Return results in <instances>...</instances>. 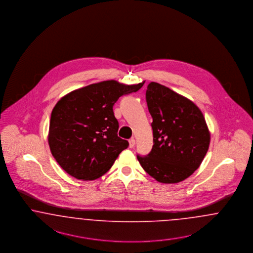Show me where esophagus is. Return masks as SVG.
<instances>
[{
	"label": "esophagus",
	"mask_w": 253,
	"mask_h": 253,
	"mask_svg": "<svg viewBox=\"0 0 253 253\" xmlns=\"http://www.w3.org/2000/svg\"><path fill=\"white\" fill-rule=\"evenodd\" d=\"M134 145H135V139H134V138H131V139L129 140V146H130V148H133Z\"/></svg>",
	"instance_id": "obj_1"
}]
</instances>
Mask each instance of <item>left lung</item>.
<instances>
[{
    "label": "left lung",
    "instance_id": "1",
    "mask_svg": "<svg viewBox=\"0 0 253 253\" xmlns=\"http://www.w3.org/2000/svg\"><path fill=\"white\" fill-rule=\"evenodd\" d=\"M146 101L152 118L153 146L137 159L158 182L176 183L192 175L210 144V132L195 103L158 83L149 84Z\"/></svg>",
    "mask_w": 253,
    "mask_h": 253
}]
</instances>
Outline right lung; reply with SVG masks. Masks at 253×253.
Instances as JSON below:
<instances>
[{"label": "right lung", "instance_id": "1", "mask_svg": "<svg viewBox=\"0 0 253 253\" xmlns=\"http://www.w3.org/2000/svg\"><path fill=\"white\" fill-rule=\"evenodd\" d=\"M144 83L117 81L89 84L64 96L52 109L49 129L51 154L61 168L78 180H95L108 171L129 143L118 136L113 106Z\"/></svg>", "mask_w": 253, "mask_h": 253}]
</instances>
